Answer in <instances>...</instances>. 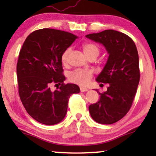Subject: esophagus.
Masks as SVG:
<instances>
[{
  "label": "esophagus",
  "mask_w": 156,
  "mask_h": 156,
  "mask_svg": "<svg viewBox=\"0 0 156 156\" xmlns=\"http://www.w3.org/2000/svg\"><path fill=\"white\" fill-rule=\"evenodd\" d=\"M80 90L81 92H87V91H88V89L81 87H80Z\"/></svg>",
  "instance_id": "obj_1"
}]
</instances>
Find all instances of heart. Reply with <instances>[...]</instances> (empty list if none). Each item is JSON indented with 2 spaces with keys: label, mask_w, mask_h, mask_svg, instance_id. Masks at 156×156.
I'll list each match as a JSON object with an SVG mask.
<instances>
[{
  "label": "heart",
  "mask_w": 156,
  "mask_h": 156,
  "mask_svg": "<svg viewBox=\"0 0 156 156\" xmlns=\"http://www.w3.org/2000/svg\"><path fill=\"white\" fill-rule=\"evenodd\" d=\"M82 49L84 54L88 58L91 56H98L100 53V48L93 42H85L82 44ZM70 48H67L62 54V62L63 64L67 63L68 56H69ZM93 73L91 70H84V69H76L71 73L69 76V80L73 83L78 84L80 86H85L92 79Z\"/></svg>",
  "instance_id": "1"
}]
</instances>
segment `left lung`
<instances>
[{"label": "left lung", "mask_w": 156, "mask_h": 156, "mask_svg": "<svg viewBox=\"0 0 156 156\" xmlns=\"http://www.w3.org/2000/svg\"><path fill=\"white\" fill-rule=\"evenodd\" d=\"M86 37L103 44L109 54L106 64L96 79L99 83H108V87L105 92L97 90L101 98L89 105V113L97 122L113 124L129 112L136 93L140 79L136 46L130 37L114 30L90 34Z\"/></svg>", "instance_id": "left-lung-1"}]
</instances>
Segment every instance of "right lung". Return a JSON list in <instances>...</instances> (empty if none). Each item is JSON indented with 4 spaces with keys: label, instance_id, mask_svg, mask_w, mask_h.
Segmentation results:
<instances>
[{
    "label": "right lung",
    "instance_id": "right-lung-1",
    "mask_svg": "<svg viewBox=\"0 0 156 156\" xmlns=\"http://www.w3.org/2000/svg\"><path fill=\"white\" fill-rule=\"evenodd\" d=\"M78 37L69 32L42 28L30 34L20 51L17 76L20 98L26 112L42 124L60 122L67 114L68 101L80 89L65 84L61 57ZM60 85L52 92L51 84Z\"/></svg>",
    "mask_w": 156,
    "mask_h": 156
}]
</instances>
